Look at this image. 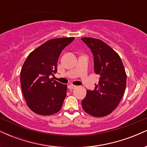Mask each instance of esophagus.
<instances>
[{
	"instance_id": "1",
	"label": "esophagus",
	"mask_w": 147,
	"mask_h": 147,
	"mask_svg": "<svg viewBox=\"0 0 147 147\" xmlns=\"http://www.w3.org/2000/svg\"><path fill=\"white\" fill-rule=\"evenodd\" d=\"M77 86H75V85H72V84H70V85H68V88L70 89H75L77 88Z\"/></svg>"
}]
</instances>
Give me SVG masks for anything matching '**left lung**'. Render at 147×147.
Segmentation results:
<instances>
[{
    "instance_id": "8db88e82",
    "label": "left lung",
    "mask_w": 147,
    "mask_h": 147,
    "mask_svg": "<svg viewBox=\"0 0 147 147\" xmlns=\"http://www.w3.org/2000/svg\"><path fill=\"white\" fill-rule=\"evenodd\" d=\"M82 40L90 49L94 71L100 76L93 90H87L82 102L85 112L95 117L109 115L117 107L126 88V74L117 53L101 40L85 37Z\"/></svg>"
}]
</instances>
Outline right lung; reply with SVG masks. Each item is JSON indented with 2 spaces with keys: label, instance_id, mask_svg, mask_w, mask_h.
Here are the masks:
<instances>
[{
  "label": "right lung",
  "instance_id": "obj_1",
  "mask_svg": "<svg viewBox=\"0 0 147 147\" xmlns=\"http://www.w3.org/2000/svg\"><path fill=\"white\" fill-rule=\"evenodd\" d=\"M74 39L69 37L49 40L32 52L23 63L21 72L22 92L33 112L50 115L61 109L67 86L50 77L57 73L61 52Z\"/></svg>",
  "mask_w": 147,
  "mask_h": 147
}]
</instances>
